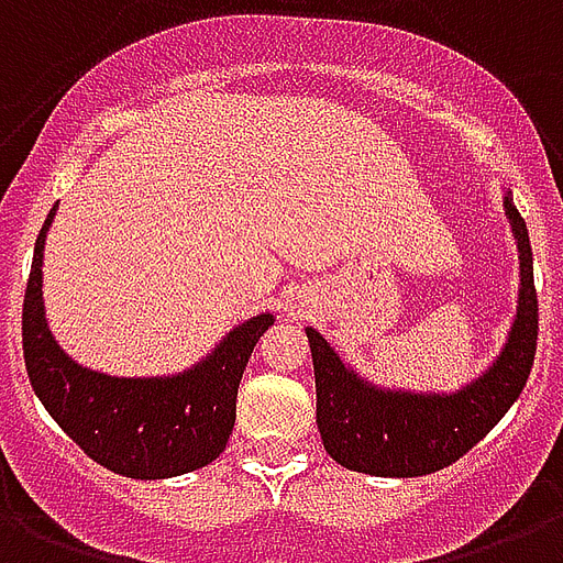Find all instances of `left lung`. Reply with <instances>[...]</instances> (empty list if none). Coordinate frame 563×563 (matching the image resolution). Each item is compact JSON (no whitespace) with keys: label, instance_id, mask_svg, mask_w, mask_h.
<instances>
[{"label":"left lung","instance_id":"left-lung-1","mask_svg":"<svg viewBox=\"0 0 563 563\" xmlns=\"http://www.w3.org/2000/svg\"><path fill=\"white\" fill-rule=\"evenodd\" d=\"M503 209L520 261L517 310L500 354L453 393L401 389L368 380L334 352L317 328H305L317 377V427L325 453L368 476H424L465 456L520 398L538 345V294L526 220L503 188Z\"/></svg>","mask_w":563,"mask_h":563}]
</instances>
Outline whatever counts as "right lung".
<instances>
[{
  "instance_id": "add662e5",
  "label": "right lung",
  "mask_w": 563,
  "mask_h": 563,
  "mask_svg": "<svg viewBox=\"0 0 563 563\" xmlns=\"http://www.w3.org/2000/svg\"><path fill=\"white\" fill-rule=\"evenodd\" d=\"M48 211L31 261L22 302V354L29 380L60 430L112 474L168 479L214 462L235 427V398L258 336L276 317L261 310L220 336L183 372L119 377L89 368L54 340L43 299Z\"/></svg>"
}]
</instances>
